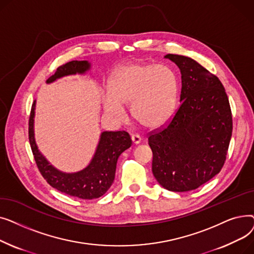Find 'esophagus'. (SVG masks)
<instances>
[{"mask_svg": "<svg viewBox=\"0 0 254 254\" xmlns=\"http://www.w3.org/2000/svg\"><path fill=\"white\" fill-rule=\"evenodd\" d=\"M141 140L142 139H141V137L139 135H131V141H132V143H134V144H136V145L140 144Z\"/></svg>", "mask_w": 254, "mask_h": 254, "instance_id": "34e87169", "label": "esophagus"}]
</instances>
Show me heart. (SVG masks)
Here are the masks:
<instances>
[{
  "label": "heart",
  "mask_w": 254,
  "mask_h": 254,
  "mask_svg": "<svg viewBox=\"0 0 254 254\" xmlns=\"http://www.w3.org/2000/svg\"><path fill=\"white\" fill-rule=\"evenodd\" d=\"M104 110L115 119L125 117L123 106L145 127H157L172 116L178 100V80L166 64L132 62L118 66L108 81Z\"/></svg>",
  "instance_id": "1"
}]
</instances>
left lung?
Returning <instances> with one entry per match:
<instances>
[{"instance_id":"left-lung-1","label":"left lung","mask_w":254,"mask_h":254,"mask_svg":"<svg viewBox=\"0 0 254 254\" xmlns=\"http://www.w3.org/2000/svg\"><path fill=\"white\" fill-rule=\"evenodd\" d=\"M165 59L181 73V105L166 127L153 132L152 173L164 189L183 192L197 189L223 167L233 130L229 98L220 80L194 60Z\"/></svg>"}]
</instances>
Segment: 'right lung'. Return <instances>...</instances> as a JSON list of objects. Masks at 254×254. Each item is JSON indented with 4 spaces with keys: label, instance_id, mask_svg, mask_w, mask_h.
<instances>
[{
    "label": "right lung",
    "instance_id": "1",
    "mask_svg": "<svg viewBox=\"0 0 254 254\" xmlns=\"http://www.w3.org/2000/svg\"><path fill=\"white\" fill-rule=\"evenodd\" d=\"M90 68L91 64L87 61H72L59 66L56 74L46 80V83H52L58 79L70 75H84ZM35 110L36 100L32 106L29 122V139L36 164L44 179L53 189L72 196L83 199L102 196L114 181L119 155L130 147L131 139L129 135L125 130L102 131L89 164L78 172H63L53 167L38 148L34 129Z\"/></svg>",
    "mask_w": 254,
    "mask_h": 254
}]
</instances>
